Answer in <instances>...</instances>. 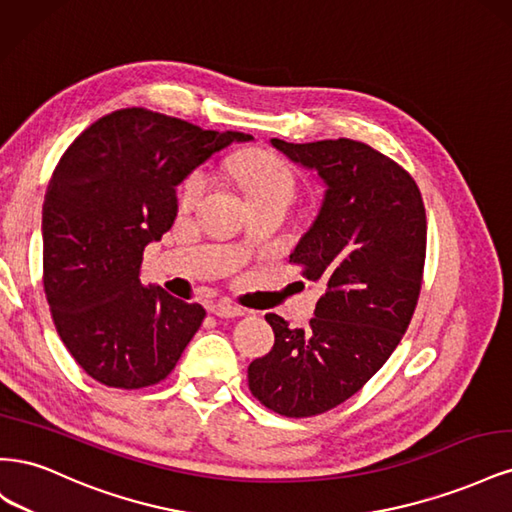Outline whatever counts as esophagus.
I'll list each match as a JSON object with an SVG mask.
<instances>
[{"mask_svg":"<svg viewBox=\"0 0 512 512\" xmlns=\"http://www.w3.org/2000/svg\"><path fill=\"white\" fill-rule=\"evenodd\" d=\"M211 312H213L215 316H220V318H239V316L245 314V309H243V307H237V305H232V303H228V301H218V303H215V305L211 307Z\"/></svg>","mask_w":512,"mask_h":512,"instance_id":"34e87169","label":"esophagus"}]
</instances>
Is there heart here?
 Here are the masks:
<instances>
[{
    "mask_svg": "<svg viewBox=\"0 0 512 512\" xmlns=\"http://www.w3.org/2000/svg\"><path fill=\"white\" fill-rule=\"evenodd\" d=\"M228 173L241 185V190L250 198L252 207L262 203H275V200H282V203L290 205L294 196H297V177H294L288 164L275 158L273 153H241L239 158L228 164ZM211 183L213 181L207 168L192 170L179 188V207L185 211L198 207L200 200L211 190Z\"/></svg>",
    "mask_w": 512,
    "mask_h": 512,
    "instance_id": "b5f03b06",
    "label": "heart"
}]
</instances>
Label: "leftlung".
<instances>
[{"label":"left lung","mask_w":512,"mask_h":512,"mask_svg":"<svg viewBox=\"0 0 512 512\" xmlns=\"http://www.w3.org/2000/svg\"><path fill=\"white\" fill-rule=\"evenodd\" d=\"M271 145L327 185L318 218L290 254L324 294L307 329L265 316L275 344L247 367V382L262 406L303 418L361 391L401 342L421 294L427 220L410 173L365 143Z\"/></svg>","instance_id":"left-lung-1"}]
</instances>
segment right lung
<instances>
[{
    "label": "right lung",
    "mask_w": 512,
    "mask_h": 512,
    "mask_svg": "<svg viewBox=\"0 0 512 512\" xmlns=\"http://www.w3.org/2000/svg\"><path fill=\"white\" fill-rule=\"evenodd\" d=\"M243 132L121 108L66 149L42 207V282L61 342L113 389H143L175 369L203 305L141 284L143 252L177 218L175 185Z\"/></svg>",
    "instance_id": "obj_1"
}]
</instances>
